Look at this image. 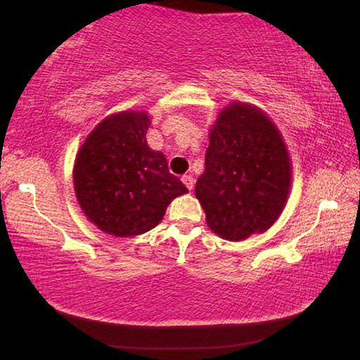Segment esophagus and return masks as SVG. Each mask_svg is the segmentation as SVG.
<instances>
[{
	"label": "esophagus",
	"instance_id": "1",
	"mask_svg": "<svg viewBox=\"0 0 360 360\" xmlns=\"http://www.w3.org/2000/svg\"><path fill=\"white\" fill-rule=\"evenodd\" d=\"M182 182H184L186 187L188 188V191H193V186H195V179L192 178L191 174H186L182 176Z\"/></svg>",
	"mask_w": 360,
	"mask_h": 360
}]
</instances>
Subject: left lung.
Instances as JSON below:
<instances>
[{"label": "left lung", "mask_w": 360, "mask_h": 360, "mask_svg": "<svg viewBox=\"0 0 360 360\" xmlns=\"http://www.w3.org/2000/svg\"><path fill=\"white\" fill-rule=\"evenodd\" d=\"M290 158L276 125L246 103H231L210 130L205 173L195 184L206 224L229 241L275 224L288 200Z\"/></svg>", "instance_id": "8db88e82"}]
</instances>
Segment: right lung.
Segmentation results:
<instances>
[{
  "mask_svg": "<svg viewBox=\"0 0 360 360\" xmlns=\"http://www.w3.org/2000/svg\"><path fill=\"white\" fill-rule=\"evenodd\" d=\"M146 111L109 115L95 127L75 162V192L90 222L114 236L154 229L173 198L187 187L168 172L165 155L152 150Z\"/></svg>",
  "mask_w": 360,
  "mask_h": 360,
  "instance_id": "obj_1",
  "label": "right lung"
}]
</instances>
